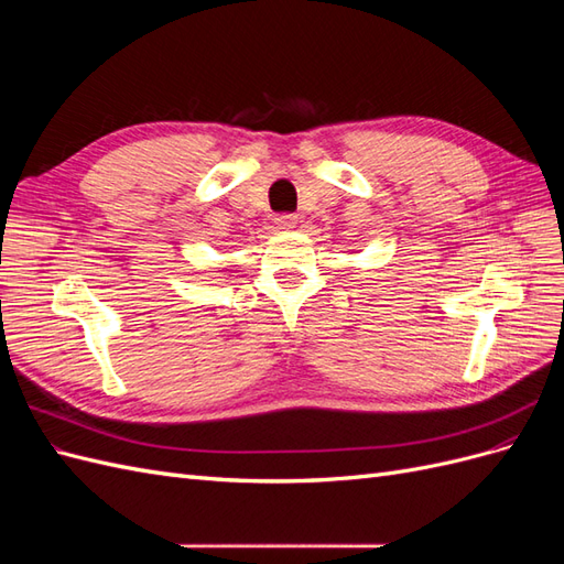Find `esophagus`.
<instances>
[{
  "label": "esophagus",
  "mask_w": 564,
  "mask_h": 564,
  "mask_svg": "<svg viewBox=\"0 0 564 564\" xmlns=\"http://www.w3.org/2000/svg\"><path fill=\"white\" fill-rule=\"evenodd\" d=\"M296 220L299 218L294 214H282L275 218V226H278V230H292V228H296Z\"/></svg>",
  "instance_id": "1"
}]
</instances>
